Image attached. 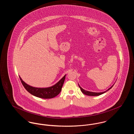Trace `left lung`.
I'll list each match as a JSON object with an SVG mask.
<instances>
[{
    "label": "left lung",
    "instance_id": "left-lung-1",
    "mask_svg": "<svg viewBox=\"0 0 134 134\" xmlns=\"http://www.w3.org/2000/svg\"><path fill=\"white\" fill-rule=\"evenodd\" d=\"M78 86H79V87L81 91L84 94L89 96H99V95H101V94H103V93H104L106 92V91H108L109 90H110V89L113 87L114 85H113L112 87H111L109 89H108L107 90H106V91H104V92H98V93H97V92H90V91H88L85 90L84 89H83L79 85V84H78Z\"/></svg>",
    "mask_w": 134,
    "mask_h": 134
}]
</instances>
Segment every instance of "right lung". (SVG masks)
I'll return each mask as SVG.
<instances>
[{
	"label": "right lung",
	"mask_w": 134,
	"mask_h": 134,
	"mask_svg": "<svg viewBox=\"0 0 134 134\" xmlns=\"http://www.w3.org/2000/svg\"><path fill=\"white\" fill-rule=\"evenodd\" d=\"M65 75L54 86L46 88H38L29 86L19 77L21 82L25 89L33 96L42 98H52L58 96L61 91Z\"/></svg>",
	"instance_id": "right-lung-1"
}]
</instances>
